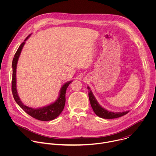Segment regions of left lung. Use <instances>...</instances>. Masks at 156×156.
<instances>
[{"instance_id": "1", "label": "left lung", "mask_w": 156, "mask_h": 156, "mask_svg": "<svg viewBox=\"0 0 156 156\" xmlns=\"http://www.w3.org/2000/svg\"><path fill=\"white\" fill-rule=\"evenodd\" d=\"M87 89L89 90V99H90L91 105L93 109V111L94 113L99 117L105 119H116L122 116H123L128 114L129 110L125 111V112H110L106 110L105 108L102 107L100 104L97 101L96 98L93 95L91 90H90V87H87Z\"/></svg>"}]
</instances>
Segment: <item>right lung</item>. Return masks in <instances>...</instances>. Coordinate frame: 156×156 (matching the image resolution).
<instances>
[{"label": "right lung", "mask_w": 156, "mask_h": 156, "mask_svg": "<svg viewBox=\"0 0 156 156\" xmlns=\"http://www.w3.org/2000/svg\"><path fill=\"white\" fill-rule=\"evenodd\" d=\"M31 35L30 34L25 39V41L21 44L19 46L17 51L16 52L13 61H12V90L13 96L15 101L17 104L23 109L25 112L32 117L41 120V121H49L52 120L57 118L63 111L65 104V93L66 91V88L68 87L69 84L72 83V81H70L65 83L61 87L60 90V93L58 99L53 103L42 107H39L37 108H33L32 107H28L25 105L22 102L19 98V96L17 93L16 90V65L19 57L20 55L21 52L23 49L25 41L30 37Z\"/></svg>", "instance_id": "right-lung-1"}]
</instances>
